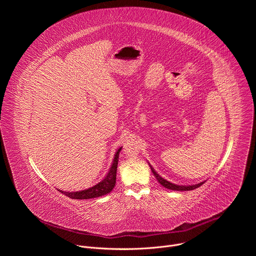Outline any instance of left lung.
Masks as SVG:
<instances>
[{
    "instance_id": "left-lung-1",
    "label": "left lung",
    "mask_w": 256,
    "mask_h": 256,
    "mask_svg": "<svg viewBox=\"0 0 256 256\" xmlns=\"http://www.w3.org/2000/svg\"><path fill=\"white\" fill-rule=\"evenodd\" d=\"M149 165H150V163H149ZM150 167H151V170H152L153 174L155 175L156 179L158 180L159 184H160L161 186H163L165 188H168V190H178V192L192 190H196V188H200L202 184H204V182H206V181H202V182H200V184H192V186H177V184H171V182H169V181H167L166 179L162 178V177L154 170V168H153L151 165H150Z\"/></svg>"
}]
</instances>
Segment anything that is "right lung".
<instances>
[{
	"label": "right lung",
	"mask_w": 256,
	"mask_h": 256,
	"mask_svg": "<svg viewBox=\"0 0 256 256\" xmlns=\"http://www.w3.org/2000/svg\"><path fill=\"white\" fill-rule=\"evenodd\" d=\"M120 147L114 158L112 164L109 168L108 173L106 174V176L100 181L98 182L97 184L93 186L92 188H89L87 190H80V192H64V190H60V192L66 194V196L74 198V200H89V198H99L102 196H105L107 194L110 192L116 186V170H118V156H120V152L122 151Z\"/></svg>",
	"instance_id": "1"
}]
</instances>
